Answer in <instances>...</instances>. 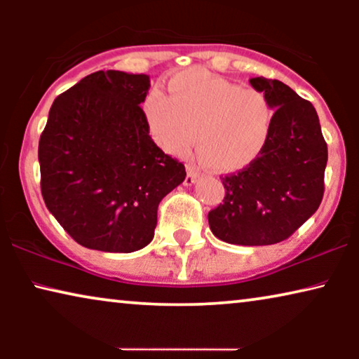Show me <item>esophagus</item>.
Returning <instances> with one entry per match:
<instances>
[{"instance_id":"1","label":"esophagus","mask_w":359,"mask_h":359,"mask_svg":"<svg viewBox=\"0 0 359 359\" xmlns=\"http://www.w3.org/2000/svg\"><path fill=\"white\" fill-rule=\"evenodd\" d=\"M186 171H188V175H186V180H184V184L186 186H191L196 183V180L199 178V171L194 168L193 165H188L186 166Z\"/></svg>"}]
</instances>
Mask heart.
<instances>
[{"mask_svg":"<svg viewBox=\"0 0 359 359\" xmlns=\"http://www.w3.org/2000/svg\"><path fill=\"white\" fill-rule=\"evenodd\" d=\"M170 96L150 91L144 112L156 144L170 154L193 145L201 163L237 171L262 155L273 129L274 107L264 93L243 90L204 70H188L168 83Z\"/></svg>","mask_w":359,"mask_h":359,"instance_id":"b5f03b06","label":"heart"}]
</instances>
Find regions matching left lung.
I'll return each instance as SVG.
<instances>
[{"mask_svg": "<svg viewBox=\"0 0 359 359\" xmlns=\"http://www.w3.org/2000/svg\"><path fill=\"white\" fill-rule=\"evenodd\" d=\"M274 111L262 155L224 176V204L208 214L215 237L232 245H273L291 237L323 198L327 144L311 101L279 80H250Z\"/></svg>", "mask_w": 359, "mask_h": 359, "instance_id": "8db88e82", "label": "left lung"}]
</instances>
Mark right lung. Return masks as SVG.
I'll return each instance as SVG.
<instances>
[{"instance_id": "obj_1", "label": "right lung", "mask_w": 359, "mask_h": 359, "mask_svg": "<svg viewBox=\"0 0 359 359\" xmlns=\"http://www.w3.org/2000/svg\"><path fill=\"white\" fill-rule=\"evenodd\" d=\"M149 75L96 72L55 97L39 140L47 209L76 243L130 253L151 242L160 201L184 165L149 135Z\"/></svg>"}]
</instances>
